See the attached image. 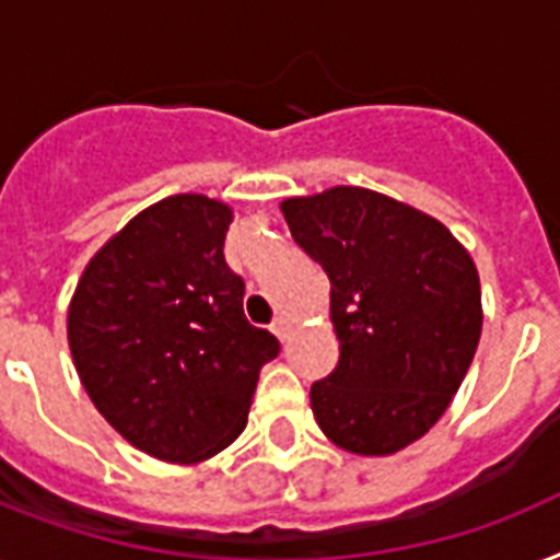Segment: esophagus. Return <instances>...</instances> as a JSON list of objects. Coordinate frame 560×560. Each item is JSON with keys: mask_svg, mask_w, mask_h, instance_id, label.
<instances>
[{"mask_svg": "<svg viewBox=\"0 0 560 560\" xmlns=\"http://www.w3.org/2000/svg\"><path fill=\"white\" fill-rule=\"evenodd\" d=\"M272 334H276V337H279V340H288V334H290V319L288 316H276V319H272Z\"/></svg>", "mask_w": 560, "mask_h": 560, "instance_id": "34e87169", "label": "esophagus"}]
</instances>
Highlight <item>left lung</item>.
<instances>
[{"instance_id":"left-lung-1","label":"left lung","mask_w":560,"mask_h":560,"mask_svg":"<svg viewBox=\"0 0 560 560\" xmlns=\"http://www.w3.org/2000/svg\"><path fill=\"white\" fill-rule=\"evenodd\" d=\"M290 235L331 279L340 363L311 386L337 447L389 456L451 407L482 334L468 249L439 220L369 188L281 202Z\"/></svg>"}]
</instances>
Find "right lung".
Returning <instances> with one entry per match:
<instances>
[{
    "instance_id": "right-lung-1",
    "label": "right lung",
    "mask_w": 560,
    "mask_h": 560,
    "mask_svg": "<svg viewBox=\"0 0 560 560\" xmlns=\"http://www.w3.org/2000/svg\"><path fill=\"white\" fill-rule=\"evenodd\" d=\"M232 209L174 194L139 211L86 264L69 349L95 409L162 462H202L246 427L279 340L246 323L244 279L223 258Z\"/></svg>"
}]
</instances>
